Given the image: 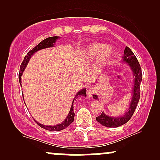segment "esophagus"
<instances>
[{"label":"esophagus","instance_id":"obj_1","mask_svg":"<svg viewBox=\"0 0 160 160\" xmlns=\"http://www.w3.org/2000/svg\"><path fill=\"white\" fill-rule=\"evenodd\" d=\"M95 92V89L93 88H89L86 91V95H87L88 98H90L92 96V95Z\"/></svg>","mask_w":160,"mask_h":160}]
</instances>
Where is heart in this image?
<instances>
[{
	"label": "heart",
	"mask_w": 160,
	"mask_h": 160,
	"mask_svg": "<svg viewBox=\"0 0 160 160\" xmlns=\"http://www.w3.org/2000/svg\"><path fill=\"white\" fill-rule=\"evenodd\" d=\"M115 54L113 49L103 43H94L87 46L82 51L80 57L84 62H91L101 58L100 65H106L111 61Z\"/></svg>",
	"instance_id": "heart-1"
}]
</instances>
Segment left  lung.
Returning a JSON list of instances; mask_svg holds the SVG:
<instances>
[{
    "instance_id": "obj_1",
    "label": "left lung",
    "mask_w": 160,
    "mask_h": 160,
    "mask_svg": "<svg viewBox=\"0 0 160 160\" xmlns=\"http://www.w3.org/2000/svg\"><path fill=\"white\" fill-rule=\"evenodd\" d=\"M122 58V62L128 64L133 73L134 85L132 91V98L128 110L126 112H125L123 115L119 116V117H112V116L107 115L104 111H102L101 115L96 117V120L99 123L102 124V126H106V127H119V126L126 123L133 115L135 108L137 107V104L139 102V99H140V87L141 80H142V71H141L139 62L132 51L128 47H126L125 49L124 54ZM92 97L95 100H99L97 95L94 94Z\"/></svg>"
}]
</instances>
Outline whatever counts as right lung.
<instances>
[{
    "mask_svg": "<svg viewBox=\"0 0 160 160\" xmlns=\"http://www.w3.org/2000/svg\"><path fill=\"white\" fill-rule=\"evenodd\" d=\"M59 38V37H50V38H46L45 40H43V41H41L40 43L38 44V46H36L34 48H33L32 50L29 51L27 53V56L24 58V60L22 62L21 66H20V69H19V83L20 85L22 86V79H21V76L22 75V73L25 71V68L28 63L29 60L30 58H32V56L34 53L38 52V51L40 50V49H46V48H49V47H55V44H56V40ZM80 96H86V89L85 88L83 89H80L78 92H77L76 95H75L74 98L73 99V102L72 104H71V109H70L68 114L67 117L63 122H61L59 124H57L55 125V126H46V125L39 123L38 121L35 120V122L38 123V126H40V127L45 128V129L49 130V131H53V132H58V131H61L62 129H65V128H67L68 126H69L72 123L74 122V102L75 99H77L78 97Z\"/></svg>",
    "mask_w": 160,
    "mask_h": 160,
    "instance_id": "obj_1",
    "label": "right lung"
}]
</instances>
